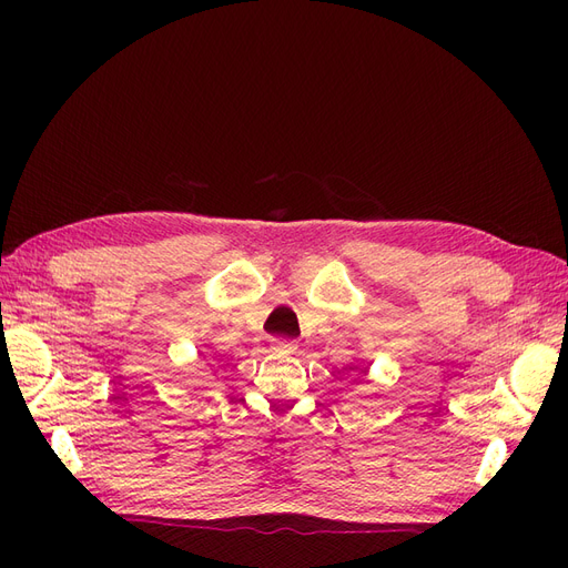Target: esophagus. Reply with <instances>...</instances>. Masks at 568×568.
<instances>
[{"label": "esophagus", "mask_w": 568, "mask_h": 568, "mask_svg": "<svg viewBox=\"0 0 568 568\" xmlns=\"http://www.w3.org/2000/svg\"><path fill=\"white\" fill-rule=\"evenodd\" d=\"M296 348H298L296 341H291V338H272V353L288 355V353H294Z\"/></svg>", "instance_id": "obj_1"}]
</instances>
